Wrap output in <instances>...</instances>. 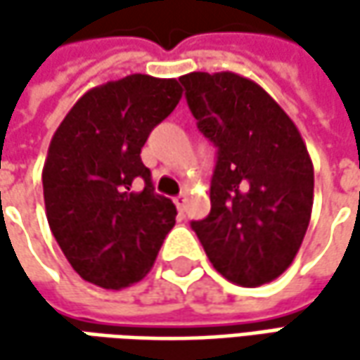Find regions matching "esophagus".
I'll use <instances>...</instances> for the list:
<instances>
[{
    "mask_svg": "<svg viewBox=\"0 0 360 360\" xmlns=\"http://www.w3.org/2000/svg\"><path fill=\"white\" fill-rule=\"evenodd\" d=\"M174 202H176V206H178V210H180V212H184V210H186V202H188L186 194H180V196H176V198H174Z\"/></svg>",
    "mask_w": 360,
    "mask_h": 360,
    "instance_id": "esophagus-1",
    "label": "esophagus"
}]
</instances>
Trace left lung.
Returning a JSON list of instances; mask_svg holds the SVG:
<instances>
[{
  "label": "left lung",
  "instance_id": "8db88e82",
  "mask_svg": "<svg viewBox=\"0 0 360 360\" xmlns=\"http://www.w3.org/2000/svg\"><path fill=\"white\" fill-rule=\"evenodd\" d=\"M180 82L198 128L218 148L212 208L192 230L230 283H270L292 264L311 222L309 150L295 122L252 79L192 72Z\"/></svg>",
  "mask_w": 360,
  "mask_h": 360
}]
</instances>
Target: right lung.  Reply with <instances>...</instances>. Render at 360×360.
Instances as JSON below:
<instances>
[{"instance_id":"right-lung-1","label":"right lung","mask_w":360,"mask_h":360,"mask_svg":"<svg viewBox=\"0 0 360 360\" xmlns=\"http://www.w3.org/2000/svg\"><path fill=\"white\" fill-rule=\"evenodd\" d=\"M182 98L178 79L131 74L86 91L49 142L44 202L72 269L120 290L142 281L176 224L140 158L150 131Z\"/></svg>"}]
</instances>
